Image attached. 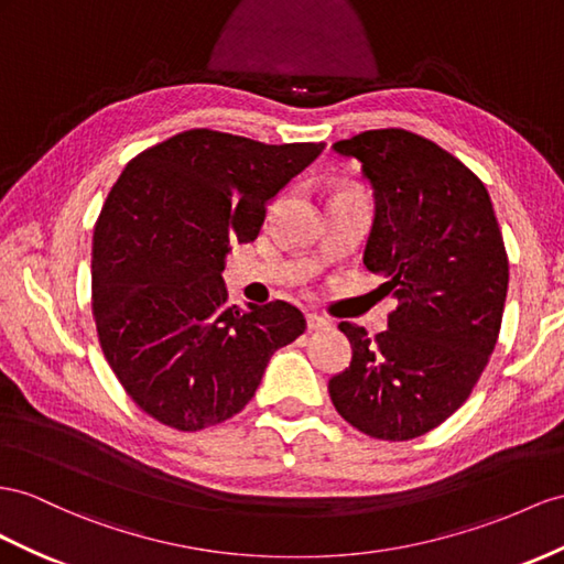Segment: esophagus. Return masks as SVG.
Masks as SVG:
<instances>
[{"mask_svg": "<svg viewBox=\"0 0 564 564\" xmlns=\"http://www.w3.org/2000/svg\"><path fill=\"white\" fill-rule=\"evenodd\" d=\"M307 328L310 330H326V328H330V324L319 314H307Z\"/></svg>", "mask_w": 564, "mask_h": 564, "instance_id": "1", "label": "esophagus"}]
</instances>
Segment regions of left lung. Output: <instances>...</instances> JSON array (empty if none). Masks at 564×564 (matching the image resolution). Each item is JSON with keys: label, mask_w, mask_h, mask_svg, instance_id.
Segmentation results:
<instances>
[{"label": "left lung", "mask_w": 564, "mask_h": 564, "mask_svg": "<svg viewBox=\"0 0 564 564\" xmlns=\"http://www.w3.org/2000/svg\"><path fill=\"white\" fill-rule=\"evenodd\" d=\"M373 191L365 267L398 307L369 338L340 322L350 367L328 381L334 408L371 438L410 441L471 393L500 334L508 252L486 185L422 135L402 128L338 140Z\"/></svg>", "instance_id": "obj_1"}]
</instances>
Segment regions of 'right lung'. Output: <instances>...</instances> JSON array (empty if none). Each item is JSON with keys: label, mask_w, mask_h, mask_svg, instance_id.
Listing matches in <instances>:
<instances>
[{"label": "right lung", "mask_w": 564, "mask_h": 564, "mask_svg": "<svg viewBox=\"0 0 564 564\" xmlns=\"http://www.w3.org/2000/svg\"><path fill=\"white\" fill-rule=\"evenodd\" d=\"M324 148L193 128L140 152L111 187L93 238V316L109 367L156 422L230 420L305 330L283 300L230 307L221 273L230 242L259 236L269 202Z\"/></svg>", "instance_id": "right-lung-1"}]
</instances>
